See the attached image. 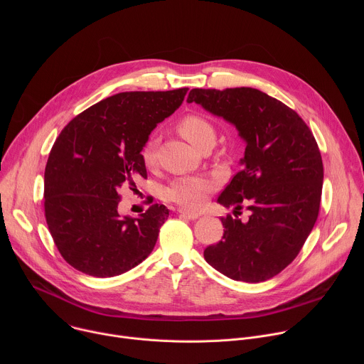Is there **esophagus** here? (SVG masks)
Returning <instances> with one entry per match:
<instances>
[{
    "instance_id": "34e87169",
    "label": "esophagus",
    "mask_w": 364,
    "mask_h": 364,
    "mask_svg": "<svg viewBox=\"0 0 364 364\" xmlns=\"http://www.w3.org/2000/svg\"><path fill=\"white\" fill-rule=\"evenodd\" d=\"M178 213H180L181 216H184L186 219H190V220H196V219L200 218V213H197V212H190V210H184V209H180Z\"/></svg>"
}]
</instances>
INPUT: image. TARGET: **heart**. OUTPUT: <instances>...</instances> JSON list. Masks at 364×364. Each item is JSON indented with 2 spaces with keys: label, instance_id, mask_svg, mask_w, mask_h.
<instances>
[{
  "label": "heart",
  "instance_id": "b5f03b06",
  "mask_svg": "<svg viewBox=\"0 0 364 364\" xmlns=\"http://www.w3.org/2000/svg\"><path fill=\"white\" fill-rule=\"evenodd\" d=\"M178 131L194 146H198L207 138H215L213 125L205 118L194 114L186 115L178 122ZM155 151H157V141L151 136L142 148V160L146 167H152L155 164ZM212 188L213 184L207 178L184 176L170 184L167 188V197L183 207L197 209L204 203L207 193Z\"/></svg>",
  "mask_w": 364,
  "mask_h": 364
}]
</instances>
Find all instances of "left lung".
<instances>
[{
    "label": "left lung",
    "mask_w": 364,
    "mask_h": 364,
    "mask_svg": "<svg viewBox=\"0 0 364 364\" xmlns=\"http://www.w3.org/2000/svg\"><path fill=\"white\" fill-rule=\"evenodd\" d=\"M187 102L236 127L246 142L242 170L218 198L249 219L222 218L220 242L204 259L230 279L262 282L285 269L313 230L320 210L323 160L301 117L253 87L191 89Z\"/></svg>",
    "instance_id": "8db88e82"
}]
</instances>
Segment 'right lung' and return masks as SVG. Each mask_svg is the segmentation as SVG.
<instances>
[{
  "label": "right lung",
  "instance_id": "right-lung-1",
  "mask_svg": "<svg viewBox=\"0 0 364 364\" xmlns=\"http://www.w3.org/2000/svg\"><path fill=\"white\" fill-rule=\"evenodd\" d=\"M187 90L122 92L95 103L60 132L44 171V213L60 255L75 269L111 278L152 252L168 209L152 204L138 218H121L119 190H135L146 178L141 151Z\"/></svg>",
  "mask_w": 364,
  "mask_h": 364
}]
</instances>
